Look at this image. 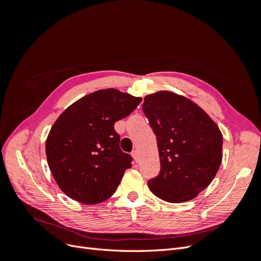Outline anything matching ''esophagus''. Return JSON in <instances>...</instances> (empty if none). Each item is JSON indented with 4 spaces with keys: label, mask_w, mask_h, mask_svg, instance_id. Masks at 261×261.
<instances>
[{
    "label": "esophagus",
    "mask_w": 261,
    "mask_h": 261,
    "mask_svg": "<svg viewBox=\"0 0 261 261\" xmlns=\"http://www.w3.org/2000/svg\"><path fill=\"white\" fill-rule=\"evenodd\" d=\"M132 156L135 162L139 161V154H138V150H133L132 151Z\"/></svg>",
    "instance_id": "1"
}]
</instances>
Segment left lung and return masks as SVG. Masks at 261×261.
I'll use <instances>...</instances> for the list:
<instances>
[{"label":"left lung","mask_w":261,"mask_h":261,"mask_svg":"<svg viewBox=\"0 0 261 261\" xmlns=\"http://www.w3.org/2000/svg\"><path fill=\"white\" fill-rule=\"evenodd\" d=\"M143 111L156 136L161 170L148 181L160 199H194L215 178L223 138L217 124L195 102L171 91L145 97Z\"/></svg>","instance_id":"left-lung-1"}]
</instances>
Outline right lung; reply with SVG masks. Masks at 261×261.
Returning <instances> with one entry per match:
<instances>
[{
    "mask_svg": "<svg viewBox=\"0 0 261 261\" xmlns=\"http://www.w3.org/2000/svg\"><path fill=\"white\" fill-rule=\"evenodd\" d=\"M141 98L109 88L77 100L63 112L45 141L46 160L62 192L86 204L111 197L132 156L120 148L114 124L129 115Z\"/></svg>",
    "mask_w": 261,
    "mask_h": 261,
    "instance_id": "1",
    "label": "right lung"
}]
</instances>
